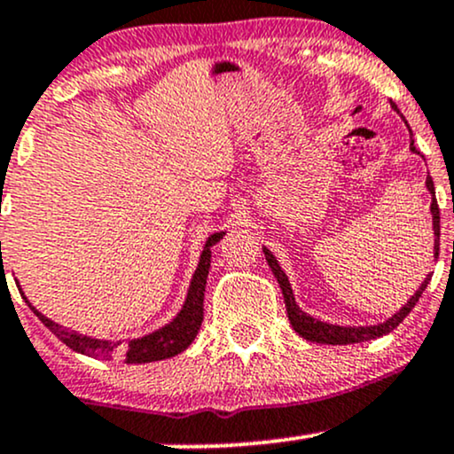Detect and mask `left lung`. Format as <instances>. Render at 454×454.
I'll return each mask as SVG.
<instances>
[{"label":"left lung","instance_id":"1","mask_svg":"<svg viewBox=\"0 0 454 454\" xmlns=\"http://www.w3.org/2000/svg\"><path fill=\"white\" fill-rule=\"evenodd\" d=\"M392 108L401 114V110L396 108V104H392ZM411 131V129H409ZM409 149L413 151V153H420L416 147H413V140L411 145H409ZM427 190L428 194H431V214H433V236H435V247H433V257L437 260V255H440V207H437V199H435V186H433V179L427 177ZM264 255H266V262L268 266H270L272 275L277 277V281H279V287L281 292H284V301H286V309H287V318H290V325L292 329L296 331V333L301 335V338L309 340V342H316V344H357V342H368V340H374V338H381V335H387L389 331L396 329L398 325L403 323L404 318H407L409 311L416 307L418 301H420L422 292L427 290L428 281H431V275L424 277V281L418 287L416 292H413L411 299L404 303L401 309L396 311V314L392 316V318H387L385 323L381 325H370V326H340V325H329V323H323V320L314 318V316L305 314L303 309H301L299 305H296L294 301V292H292V286L290 281H287L286 272L281 270L279 262H277V257L272 255L270 251L264 247Z\"/></svg>","mask_w":454,"mask_h":454}]
</instances>
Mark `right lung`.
<instances>
[{"instance_id": "1", "label": "right lung", "mask_w": 454, "mask_h": 454, "mask_svg": "<svg viewBox=\"0 0 454 454\" xmlns=\"http://www.w3.org/2000/svg\"><path fill=\"white\" fill-rule=\"evenodd\" d=\"M225 236V231H216L212 236H207L206 245H203L201 257H199L197 270H194L192 279H190V287L186 301H184L182 309L177 311L170 323H167L160 329L151 331L147 335H140V338L129 340V342H114V340H101V338H90V335L80 333V331H71L67 326L53 323L51 318H47L45 314L34 307L30 301L26 299V303L32 307L34 314L38 316L43 325L56 335L60 342H65L69 348L75 353L89 355V357H121L128 364H151L160 362V359H168L179 355L182 350H186L190 344L197 338L199 329L203 323V296H206V284H207V272H209V260H212V247L216 245L221 238ZM21 290V287H19Z\"/></svg>"}]
</instances>
